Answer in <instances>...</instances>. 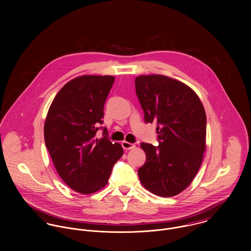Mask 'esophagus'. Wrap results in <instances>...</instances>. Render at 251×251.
I'll use <instances>...</instances> for the list:
<instances>
[{"label":"esophagus","mask_w":251,"mask_h":251,"mask_svg":"<svg viewBox=\"0 0 251 251\" xmlns=\"http://www.w3.org/2000/svg\"><path fill=\"white\" fill-rule=\"evenodd\" d=\"M122 147L124 148V150H132V149L135 148V145L129 143V142H126V141H123L122 142Z\"/></svg>","instance_id":"1"}]
</instances>
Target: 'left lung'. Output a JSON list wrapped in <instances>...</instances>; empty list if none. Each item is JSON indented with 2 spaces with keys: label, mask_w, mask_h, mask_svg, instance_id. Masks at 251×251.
<instances>
[{
  "label": "left lung",
  "mask_w": 251,
  "mask_h": 251,
  "mask_svg": "<svg viewBox=\"0 0 251 251\" xmlns=\"http://www.w3.org/2000/svg\"><path fill=\"white\" fill-rule=\"evenodd\" d=\"M145 123H156L158 146L141 143L146 162L138 169L144 187L171 197L197 174L206 149L207 118L198 96L185 84L152 74L135 78Z\"/></svg>",
  "instance_id": "left-lung-1"
}]
</instances>
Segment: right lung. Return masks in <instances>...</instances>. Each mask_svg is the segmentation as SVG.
I'll return each instance as SVG.
<instances>
[{"mask_svg": "<svg viewBox=\"0 0 251 251\" xmlns=\"http://www.w3.org/2000/svg\"><path fill=\"white\" fill-rule=\"evenodd\" d=\"M114 76L83 75L68 82L57 94L44 124V140L62 179L82 194L107 184L114 164L124 154L112 143L103 124V107ZM101 128L104 137L95 138Z\"/></svg>", "mask_w": 251, "mask_h": 251, "instance_id": "1", "label": "right lung"}]
</instances>
